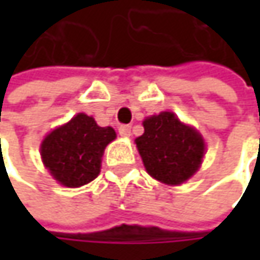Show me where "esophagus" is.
<instances>
[{"label":"esophagus","instance_id":"34e87169","mask_svg":"<svg viewBox=\"0 0 260 260\" xmlns=\"http://www.w3.org/2000/svg\"><path fill=\"white\" fill-rule=\"evenodd\" d=\"M118 133H120V136H123V137H128V136L132 135V127L130 125H120L118 127Z\"/></svg>","mask_w":260,"mask_h":260}]
</instances>
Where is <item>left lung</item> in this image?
<instances>
[{
    "mask_svg": "<svg viewBox=\"0 0 260 260\" xmlns=\"http://www.w3.org/2000/svg\"><path fill=\"white\" fill-rule=\"evenodd\" d=\"M135 142L147 174L166 185H181L198 171L205 153L203 136L171 113L147 117Z\"/></svg>",
    "mask_w": 260,
    "mask_h": 260,
    "instance_id": "obj_1",
    "label": "left lung"
}]
</instances>
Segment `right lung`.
<instances>
[{
    "mask_svg": "<svg viewBox=\"0 0 260 260\" xmlns=\"http://www.w3.org/2000/svg\"><path fill=\"white\" fill-rule=\"evenodd\" d=\"M114 139L113 127H100L92 117L79 113L46 136L40 153L59 184L78 188L98 176L105 146Z\"/></svg>",
    "mask_w": 260,
    "mask_h": 260,
    "instance_id": "add662e5",
    "label": "right lung"
}]
</instances>
